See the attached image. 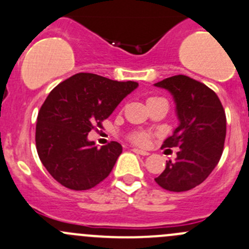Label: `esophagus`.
I'll list each match as a JSON object with an SVG mask.
<instances>
[{"label":"esophagus","instance_id":"34e87169","mask_svg":"<svg viewBox=\"0 0 249 249\" xmlns=\"http://www.w3.org/2000/svg\"><path fill=\"white\" fill-rule=\"evenodd\" d=\"M132 151L137 154H141V156H149V152L143 151V149H140V148H134Z\"/></svg>","mask_w":249,"mask_h":249}]
</instances>
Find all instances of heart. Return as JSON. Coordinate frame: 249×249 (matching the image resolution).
Wrapping results in <instances>:
<instances>
[{"mask_svg": "<svg viewBox=\"0 0 249 249\" xmlns=\"http://www.w3.org/2000/svg\"><path fill=\"white\" fill-rule=\"evenodd\" d=\"M132 139H134V141L136 142V143L142 144V146L148 143V135H147L146 132H139V134L135 135Z\"/></svg>", "mask_w": 249, "mask_h": 249, "instance_id": "obj_1", "label": "heart"}]
</instances>
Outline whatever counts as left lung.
<instances>
[{
	"mask_svg": "<svg viewBox=\"0 0 249 249\" xmlns=\"http://www.w3.org/2000/svg\"><path fill=\"white\" fill-rule=\"evenodd\" d=\"M154 86L170 92L178 125L163 147H178L156 178L160 187L183 192L203 182L220 160L226 136V115L213 90L186 75L166 78Z\"/></svg>",
	"mask_w": 249,
	"mask_h": 249,
	"instance_id": "obj_1",
	"label": "left lung"
}]
</instances>
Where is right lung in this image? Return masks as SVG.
Instances as JSON below:
<instances>
[{
  "instance_id": "obj_1",
  "label": "right lung",
  "mask_w": 249,
  "mask_h": 249,
  "mask_svg": "<svg viewBox=\"0 0 249 249\" xmlns=\"http://www.w3.org/2000/svg\"><path fill=\"white\" fill-rule=\"evenodd\" d=\"M137 86L79 73L51 91L38 112L35 141L41 163L60 185L83 191L109 175L122 144L113 141L98 148L88 135Z\"/></svg>"
}]
</instances>
